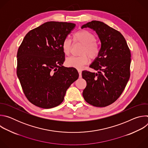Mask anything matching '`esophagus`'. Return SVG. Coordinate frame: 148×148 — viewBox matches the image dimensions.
I'll return each mask as SVG.
<instances>
[{
	"label": "esophagus",
	"mask_w": 148,
	"mask_h": 148,
	"mask_svg": "<svg viewBox=\"0 0 148 148\" xmlns=\"http://www.w3.org/2000/svg\"><path fill=\"white\" fill-rule=\"evenodd\" d=\"M78 73H79V77L81 78V73H82V71H81V70L78 69Z\"/></svg>",
	"instance_id": "34e87169"
}]
</instances>
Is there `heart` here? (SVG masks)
Here are the masks:
<instances>
[{"mask_svg":"<svg viewBox=\"0 0 148 148\" xmlns=\"http://www.w3.org/2000/svg\"><path fill=\"white\" fill-rule=\"evenodd\" d=\"M73 40L83 45L80 52L82 55L69 57L66 60V64L69 67L80 69L90 61V58L87 55L92 59L97 58L99 53L100 48L95 41V36L87 30H82L74 33ZM62 47L65 54L69 55L71 50V40L69 38H66L62 42Z\"/></svg>","mask_w":148,"mask_h":148,"instance_id":"b5f03b06","label":"heart"}]
</instances>
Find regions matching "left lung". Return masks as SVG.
Here are the masks:
<instances>
[{"label": "left lung", "mask_w": 148, "mask_h": 148, "mask_svg": "<svg viewBox=\"0 0 148 148\" xmlns=\"http://www.w3.org/2000/svg\"><path fill=\"white\" fill-rule=\"evenodd\" d=\"M95 31L101 41L98 57L90 67L97 73L84 70L82 78L87 82L82 95L87 102L105 107L122 94L130 77L131 51L122 34L99 21L93 20L82 26Z\"/></svg>", "instance_id": "1"}]
</instances>
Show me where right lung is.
I'll return each instance as SVG.
<instances>
[{"label": "right lung", "instance_id": "add662e5", "mask_svg": "<svg viewBox=\"0 0 148 148\" xmlns=\"http://www.w3.org/2000/svg\"><path fill=\"white\" fill-rule=\"evenodd\" d=\"M75 24L48 22L30 30L17 54V75L27 99L49 109L64 100L67 90L79 76L74 67L62 66V42Z\"/></svg>", "mask_w": 148, "mask_h": 148}]
</instances>
